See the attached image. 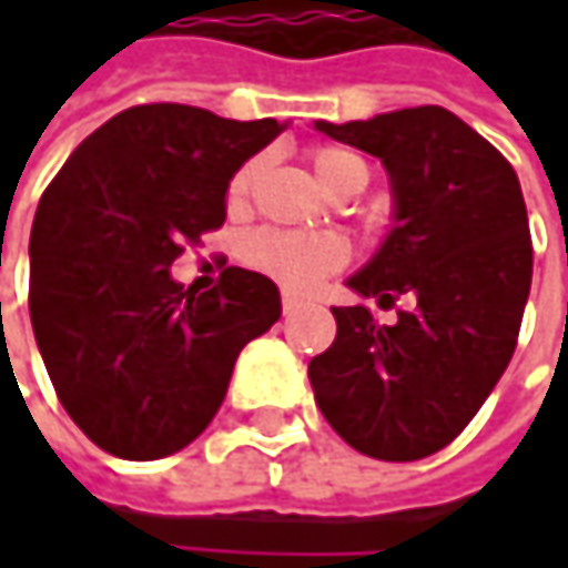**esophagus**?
I'll use <instances>...</instances> for the list:
<instances>
[{
	"instance_id": "esophagus-1",
	"label": "esophagus",
	"mask_w": 568,
	"mask_h": 568,
	"mask_svg": "<svg viewBox=\"0 0 568 568\" xmlns=\"http://www.w3.org/2000/svg\"><path fill=\"white\" fill-rule=\"evenodd\" d=\"M305 302L298 298V295H292V292H283V315L288 318V315H295L298 308H302Z\"/></svg>"
}]
</instances>
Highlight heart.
<instances>
[{
    "label": "heart",
    "mask_w": 568,
    "mask_h": 568,
    "mask_svg": "<svg viewBox=\"0 0 568 568\" xmlns=\"http://www.w3.org/2000/svg\"><path fill=\"white\" fill-rule=\"evenodd\" d=\"M312 168L318 173V180L335 190L348 180H368V168L338 148H315L312 151ZM260 164L250 161L230 180V206H240L253 183H256ZM243 263L263 276H270L273 283L285 285L292 292H305L318 283L322 276L342 270L348 263V246L332 236V233H305V230H256L243 240Z\"/></svg>",
    "instance_id": "1"
}]
</instances>
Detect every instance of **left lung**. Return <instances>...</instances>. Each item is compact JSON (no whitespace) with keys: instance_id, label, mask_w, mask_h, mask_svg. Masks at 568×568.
<instances>
[{"instance_id":"left-lung-1","label":"left lung","mask_w":568,"mask_h":568,"mask_svg":"<svg viewBox=\"0 0 568 568\" xmlns=\"http://www.w3.org/2000/svg\"><path fill=\"white\" fill-rule=\"evenodd\" d=\"M315 128L382 158L395 226L348 285L397 308H332L335 342L308 362L325 420L375 460L447 447L507 372L532 283V243L510 161L437 104Z\"/></svg>"}]
</instances>
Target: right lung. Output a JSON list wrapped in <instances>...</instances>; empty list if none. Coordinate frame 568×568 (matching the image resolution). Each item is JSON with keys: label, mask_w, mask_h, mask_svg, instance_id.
I'll use <instances>...</instances> for the list:
<instances>
[{"label": "right lung", "mask_w": 568, "mask_h": 568, "mask_svg": "<svg viewBox=\"0 0 568 568\" xmlns=\"http://www.w3.org/2000/svg\"><path fill=\"white\" fill-rule=\"evenodd\" d=\"M285 124L138 104L84 138L45 186L29 240V315L68 417L108 454L158 460L220 410L246 342L283 302L230 266L210 292L171 280L220 230L226 186Z\"/></svg>", "instance_id": "1"}]
</instances>
